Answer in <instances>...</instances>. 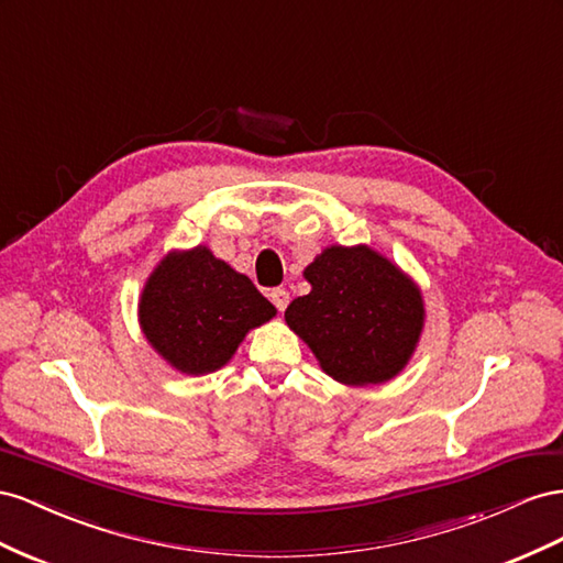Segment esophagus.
Returning a JSON list of instances; mask_svg holds the SVG:
<instances>
[{
    "instance_id": "obj_1",
    "label": "esophagus",
    "mask_w": 563,
    "mask_h": 563,
    "mask_svg": "<svg viewBox=\"0 0 563 563\" xmlns=\"http://www.w3.org/2000/svg\"><path fill=\"white\" fill-rule=\"evenodd\" d=\"M273 307H276L278 311H285L287 303H290V292L285 290V287H273V290L268 292Z\"/></svg>"
}]
</instances>
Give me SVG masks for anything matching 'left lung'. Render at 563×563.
<instances>
[{"instance_id": "1", "label": "left lung", "mask_w": 563, "mask_h": 563, "mask_svg": "<svg viewBox=\"0 0 563 563\" xmlns=\"http://www.w3.org/2000/svg\"><path fill=\"white\" fill-rule=\"evenodd\" d=\"M311 292L285 320L323 371L344 384H379L404 371L422 332L420 290L371 247H328L303 271Z\"/></svg>"}]
</instances>
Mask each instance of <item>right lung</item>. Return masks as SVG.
<instances>
[{
    "mask_svg": "<svg viewBox=\"0 0 563 563\" xmlns=\"http://www.w3.org/2000/svg\"><path fill=\"white\" fill-rule=\"evenodd\" d=\"M148 342L181 373L202 375L227 363L250 328L276 316L254 283L207 250L169 254L139 303Z\"/></svg>",
    "mask_w": 563,
    "mask_h": 563,
    "instance_id": "add662e5",
    "label": "right lung"
}]
</instances>
